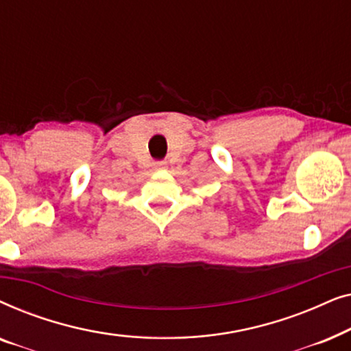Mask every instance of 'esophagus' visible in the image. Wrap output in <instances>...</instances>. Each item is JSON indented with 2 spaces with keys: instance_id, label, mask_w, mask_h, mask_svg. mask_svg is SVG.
<instances>
[{
  "instance_id": "esophagus-1",
  "label": "esophagus",
  "mask_w": 351,
  "mask_h": 351,
  "mask_svg": "<svg viewBox=\"0 0 351 351\" xmlns=\"http://www.w3.org/2000/svg\"><path fill=\"white\" fill-rule=\"evenodd\" d=\"M153 167H155V169H166L167 162L166 161H155L153 162Z\"/></svg>"
}]
</instances>
